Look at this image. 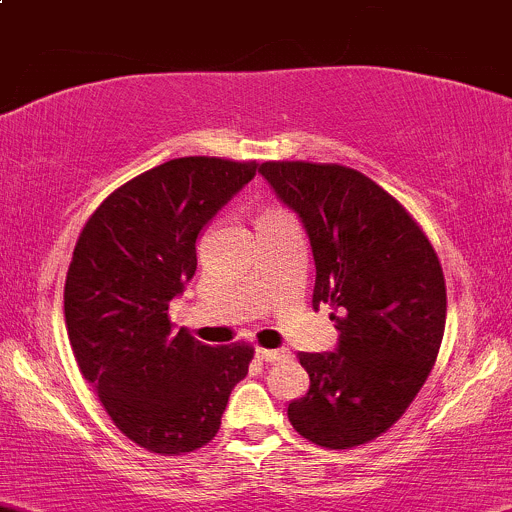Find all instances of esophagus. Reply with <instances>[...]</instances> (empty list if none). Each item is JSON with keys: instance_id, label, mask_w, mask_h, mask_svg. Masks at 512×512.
I'll use <instances>...</instances> for the list:
<instances>
[{"instance_id": "1", "label": "esophagus", "mask_w": 512, "mask_h": 512, "mask_svg": "<svg viewBox=\"0 0 512 512\" xmlns=\"http://www.w3.org/2000/svg\"><path fill=\"white\" fill-rule=\"evenodd\" d=\"M286 357V350H266V347H256L258 362H281Z\"/></svg>"}]
</instances>
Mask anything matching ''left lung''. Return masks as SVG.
Returning a JSON list of instances; mask_svg holds the SVG:
<instances>
[{"mask_svg":"<svg viewBox=\"0 0 512 512\" xmlns=\"http://www.w3.org/2000/svg\"><path fill=\"white\" fill-rule=\"evenodd\" d=\"M303 219L315 258L313 308L330 305L335 352H298L310 377L288 404L303 439L355 449L397 424L444 340L446 281L412 214L362 172L320 162H261Z\"/></svg>","mask_w":512,"mask_h":512,"instance_id":"8db88e82","label":"left lung"}]
</instances>
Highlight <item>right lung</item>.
<instances>
[{"instance_id":"right-lung-1","label":"right lung","mask_w":512,"mask_h":512,"mask_svg":"<svg viewBox=\"0 0 512 512\" xmlns=\"http://www.w3.org/2000/svg\"><path fill=\"white\" fill-rule=\"evenodd\" d=\"M256 175V162L177 157L100 202L63 288L68 340L83 377L130 441L160 456L217 436L254 347L172 333L170 300L197 271L202 226Z\"/></svg>"}]
</instances>
